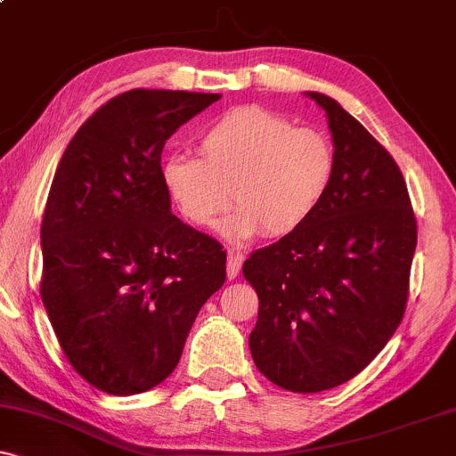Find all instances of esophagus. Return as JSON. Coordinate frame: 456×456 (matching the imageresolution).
<instances>
[{
    "label": "esophagus",
    "instance_id": "obj_1",
    "mask_svg": "<svg viewBox=\"0 0 456 456\" xmlns=\"http://www.w3.org/2000/svg\"><path fill=\"white\" fill-rule=\"evenodd\" d=\"M242 261H244V255H240V253L227 255V279L229 281L235 279V276L240 274V270H242Z\"/></svg>",
    "mask_w": 456,
    "mask_h": 456
}]
</instances>
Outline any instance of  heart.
Returning a JSON list of instances; mask_svg holds the SVG:
<instances>
[{
    "mask_svg": "<svg viewBox=\"0 0 456 456\" xmlns=\"http://www.w3.org/2000/svg\"><path fill=\"white\" fill-rule=\"evenodd\" d=\"M197 154H171L160 162L165 195L186 223L201 229L214 227L233 199L238 208L223 224L232 240L297 232L322 206L334 177L326 134L294 128L264 107L224 113L199 134Z\"/></svg>",
    "mask_w": 456,
    "mask_h": 456,
    "instance_id": "heart-1",
    "label": "heart"
}]
</instances>
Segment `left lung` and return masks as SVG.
Instances as JSON below:
<instances>
[{
  "mask_svg": "<svg viewBox=\"0 0 456 456\" xmlns=\"http://www.w3.org/2000/svg\"><path fill=\"white\" fill-rule=\"evenodd\" d=\"M326 111L334 177L300 229L255 250L244 279L259 296L250 354L272 384L322 392L349 381L399 328L416 250V218L392 156L334 98Z\"/></svg>",
  "mask_w": 456,
  "mask_h": 456,
  "instance_id": "8db88e82",
  "label": "left lung"
}]
</instances>
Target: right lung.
I'll return each instance as SVG.
<instances>
[{
  "label": "right lung",
  "instance_id": "1",
  "mask_svg": "<svg viewBox=\"0 0 456 456\" xmlns=\"http://www.w3.org/2000/svg\"><path fill=\"white\" fill-rule=\"evenodd\" d=\"M221 94L130 90L77 130L43 229L40 296L72 369L109 395L174 373L197 313L223 287V246L171 214L165 141Z\"/></svg>",
  "mask_w": 456,
  "mask_h": 456
}]
</instances>
